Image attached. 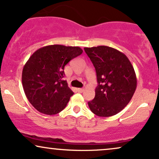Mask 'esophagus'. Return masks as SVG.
I'll return each instance as SVG.
<instances>
[{
    "instance_id": "esophagus-1",
    "label": "esophagus",
    "mask_w": 159,
    "mask_h": 159,
    "mask_svg": "<svg viewBox=\"0 0 159 159\" xmlns=\"http://www.w3.org/2000/svg\"><path fill=\"white\" fill-rule=\"evenodd\" d=\"M77 90L78 92H81V93H82V92L84 91V89H82V88H78V89H77Z\"/></svg>"
}]
</instances>
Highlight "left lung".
Segmentation results:
<instances>
[{"instance_id": "obj_1", "label": "left lung", "mask_w": 159, "mask_h": 159, "mask_svg": "<svg viewBox=\"0 0 159 159\" xmlns=\"http://www.w3.org/2000/svg\"><path fill=\"white\" fill-rule=\"evenodd\" d=\"M95 68L98 85L88 105L99 116L115 115L128 105L136 89L133 65L123 53L108 46L84 48Z\"/></svg>"}]
</instances>
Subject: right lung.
<instances>
[{
    "label": "right lung",
    "mask_w": 159,
    "mask_h": 159,
    "mask_svg": "<svg viewBox=\"0 0 159 159\" xmlns=\"http://www.w3.org/2000/svg\"><path fill=\"white\" fill-rule=\"evenodd\" d=\"M83 53L79 47L52 45L36 51L24 65L22 83L29 101L38 111L53 115L67 106L74 94L65 76V66Z\"/></svg>",
    "instance_id": "add662e5"
}]
</instances>
